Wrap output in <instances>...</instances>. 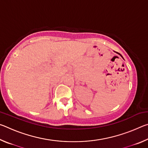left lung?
Wrapping results in <instances>:
<instances>
[{
	"label": "left lung",
	"mask_w": 148,
	"mask_h": 148,
	"mask_svg": "<svg viewBox=\"0 0 148 148\" xmlns=\"http://www.w3.org/2000/svg\"><path fill=\"white\" fill-rule=\"evenodd\" d=\"M116 53H117V52H116ZM118 54L119 55V56H121V57H122V58H123V57H122V56H121V54H120V53H118Z\"/></svg>",
	"instance_id": "left-lung-1"
}]
</instances>
